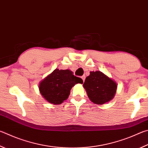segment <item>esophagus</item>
Returning <instances> with one entry per match:
<instances>
[{
	"mask_svg": "<svg viewBox=\"0 0 148 148\" xmlns=\"http://www.w3.org/2000/svg\"><path fill=\"white\" fill-rule=\"evenodd\" d=\"M82 79H83V82H85V76L84 75V76H82Z\"/></svg>",
	"mask_w": 148,
	"mask_h": 148,
	"instance_id": "1",
	"label": "esophagus"
}]
</instances>
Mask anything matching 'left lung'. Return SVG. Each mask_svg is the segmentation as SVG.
Listing matches in <instances>:
<instances>
[{
    "instance_id": "8db88e82",
    "label": "left lung",
    "mask_w": 148,
    "mask_h": 148,
    "mask_svg": "<svg viewBox=\"0 0 148 148\" xmlns=\"http://www.w3.org/2000/svg\"><path fill=\"white\" fill-rule=\"evenodd\" d=\"M83 88L90 100L102 105L112 100L116 92L117 83L101 71H92L86 77Z\"/></svg>"
}]
</instances>
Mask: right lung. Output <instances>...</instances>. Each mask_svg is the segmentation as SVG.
Here are the masks:
<instances>
[{
	"instance_id": "1",
	"label": "right lung",
	"mask_w": 148,
	"mask_h": 148,
	"mask_svg": "<svg viewBox=\"0 0 148 148\" xmlns=\"http://www.w3.org/2000/svg\"><path fill=\"white\" fill-rule=\"evenodd\" d=\"M83 83L80 77L75 76L69 69H55L39 83V88L42 97L50 103L60 105L69 98L72 87Z\"/></svg>"
}]
</instances>
